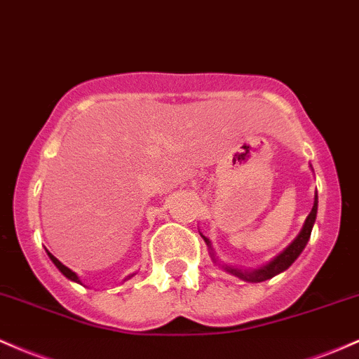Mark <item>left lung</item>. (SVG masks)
Segmentation results:
<instances>
[{"label":"left lung","mask_w":359,"mask_h":359,"mask_svg":"<svg viewBox=\"0 0 359 359\" xmlns=\"http://www.w3.org/2000/svg\"><path fill=\"white\" fill-rule=\"evenodd\" d=\"M317 208H318V198H317V194H315L313 208H312V211H310V215L306 216V219H305V223H303V228L300 230V233L297 235V238H294L293 242H291L290 245L281 252V254L276 255L273 261L264 264V266L257 267V269H240V267L228 266V264H222V267L224 271H226V273L237 276V278L243 279V281H249V283L266 281V279L274 278V276H278L279 273H283V271H286L291 266V264L297 261L298 255L302 254L303 249H305V245L309 243V238H310V233H312L315 218H317ZM201 237H203L204 242H206L208 249L211 250L210 254H211L212 261L216 262L215 250H212V245H211V240L208 237H204L203 233H201Z\"/></svg>","instance_id":"obj_1"}]
</instances>
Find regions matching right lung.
I'll use <instances>...</instances> for the list:
<instances>
[{
  "label": "right lung",
  "mask_w": 359,
  "mask_h": 359,
  "mask_svg": "<svg viewBox=\"0 0 359 359\" xmlns=\"http://www.w3.org/2000/svg\"><path fill=\"white\" fill-rule=\"evenodd\" d=\"M46 252H47V255H49V259H50V261H53V264H54V266H56V267H57V269H59V271H61V273H62V276H66V278H68V279H71V281H74V283H80V285H81V279H80V278H78V274H76V273H73V271H71V269H69V267H66V266H65V264H62L61 261H59V259H56V257H54V255H53V254H50V252H49V250H47V249H46ZM133 276H135V274L128 276V278H126V279L133 278Z\"/></svg>",
  "instance_id": "right-lung-1"
}]
</instances>
